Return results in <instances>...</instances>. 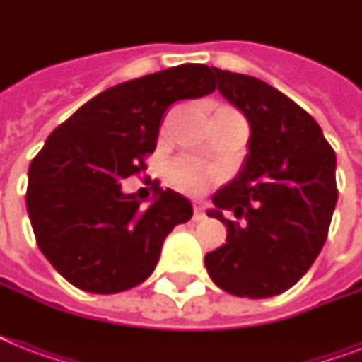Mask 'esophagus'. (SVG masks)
I'll use <instances>...</instances> for the list:
<instances>
[{
	"label": "esophagus",
	"instance_id": "34e87169",
	"mask_svg": "<svg viewBox=\"0 0 362 362\" xmlns=\"http://www.w3.org/2000/svg\"><path fill=\"white\" fill-rule=\"evenodd\" d=\"M204 218H206V214L203 212V206H201L199 201H195L193 203V221H203Z\"/></svg>",
	"mask_w": 362,
	"mask_h": 362
}]
</instances>
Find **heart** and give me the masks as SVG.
Instances as JSON below:
<instances>
[{
    "instance_id": "heart-1",
    "label": "heart",
    "mask_w": 362,
    "mask_h": 362,
    "mask_svg": "<svg viewBox=\"0 0 362 362\" xmlns=\"http://www.w3.org/2000/svg\"><path fill=\"white\" fill-rule=\"evenodd\" d=\"M169 176L178 189L199 195L209 187V184L218 180V170L199 163L195 159H178L170 165Z\"/></svg>"
}]
</instances>
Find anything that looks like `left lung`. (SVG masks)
I'll return each mask as SVG.
<instances>
[{"mask_svg": "<svg viewBox=\"0 0 362 362\" xmlns=\"http://www.w3.org/2000/svg\"><path fill=\"white\" fill-rule=\"evenodd\" d=\"M214 69L218 90L250 124L240 173L214 193L209 216L227 240L204 255L223 291L247 298L280 295L303 278L327 240L337 206V156L317 122L255 76ZM229 209L237 221H227Z\"/></svg>", "mask_w": 362, "mask_h": 362, "instance_id": "obj_1", "label": "left lung"}]
</instances>
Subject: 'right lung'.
<instances>
[{
	"label": "right lung",
	"mask_w": 362,
	"mask_h": 362,
	"mask_svg": "<svg viewBox=\"0 0 362 362\" xmlns=\"http://www.w3.org/2000/svg\"><path fill=\"white\" fill-rule=\"evenodd\" d=\"M214 90L209 65H176L105 90L50 133L30 165L25 206L37 246L69 284L110 295L152 274L193 206L159 186L144 206L122 182L146 169L170 105Z\"/></svg>",
	"instance_id": "add662e5"
}]
</instances>
